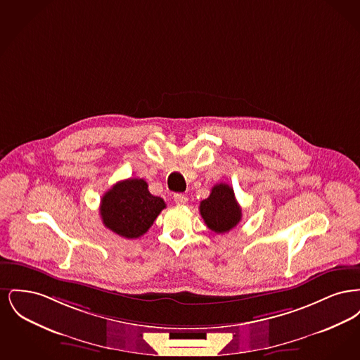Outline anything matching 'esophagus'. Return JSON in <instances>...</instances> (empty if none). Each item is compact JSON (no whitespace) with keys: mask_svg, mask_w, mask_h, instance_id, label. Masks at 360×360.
<instances>
[{"mask_svg":"<svg viewBox=\"0 0 360 360\" xmlns=\"http://www.w3.org/2000/svg\"><path fill=\"white\" fill-rule=\"evenodd\" d=\"M174 201L176 205H186L188 202V197L185 194H174Z\"/></svg>","mask_w":360,"mask_h":360,"instance_id":"esophagus-1","label":"esophagus"}]
</instances>
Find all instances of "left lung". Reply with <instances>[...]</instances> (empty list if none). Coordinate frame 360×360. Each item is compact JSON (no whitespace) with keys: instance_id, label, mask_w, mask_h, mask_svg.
<instances>
[{"instance_id":"left-lung-1","label":"left lung","mask_w":360,"mask_h":360,"mask_svg":"<svg viewBox=\"0 0 360 360\" xmlns=\"http://www.w3.org/2000/svg\"><path fill=\"white\" fill-rule=\"evenodd\" d=\"M200 213L206 226L216 233L229 232L241 220V207L233 188L226 184L212 188L210 195L200 204Z\"/></svg>"}]
</instances>
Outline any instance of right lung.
Returning <instances> with one entry per match:
<instances>
[{"label": "right lung", "instance_id": "1", "mask_svg": "<svg viewBox=\"0 0 360 360\" xmlns=\"http://www.w3.org/2000/svg\"><path fill=\"white\" fill-rule=\"evenodd\" d=\"M166 207L163 198L148 191L144 179L120 181L103 194L100 205L103 223L125 239L143 236Z\"/></svg>", "mask_w": 360, "mask_h": 360}]
</instances>
